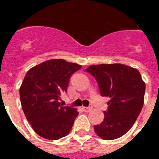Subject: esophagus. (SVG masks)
<instances>
[{
    "label": "esophagus",
    "instance_id": "1",
    "mask_svg": "<svg viewBox=\"0 0 159 159\" xmlns=\"http://www.w3.org/2000/svg\"><path fill=\"white\" fill-rule=\"evenodd\" d=\"M82 109L84 112H88L92 110V107H83Z\"/></svg>",
    "mask_w": 159,
    "mask_h": 159
}]
</instances>
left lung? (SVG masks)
Segmentation results:
<instances>
[{"instance_id": "left-lung-1", "label": "left lung", "mask_w": 159, "mask_h": 159, "mask_svg": "<svg viewBox=\"0 0 159 159\" xmlns=\"http://www.w3.org/2000/svg\"><path fill=\"white\" fill-rule=\"evenodd\" d=\"M102 96L110 98L104 119L94 130L99 137L113 140L125 134L139 116L144 103L146 85L139 71L119 64L88 67Z\"/></svg>"}]
</instances>
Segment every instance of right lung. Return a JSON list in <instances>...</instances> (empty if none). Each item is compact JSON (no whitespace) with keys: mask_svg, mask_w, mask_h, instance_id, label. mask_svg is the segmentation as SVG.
I'll list each match as a JSON object with an SVG mask.
<instances>
[{"mask_svg":"<svg viewBox=\"0 0 159 159\" xmlns=\"http://www.w3.org/2000/svg\"><path fill=\"white\" fill-rule=\"evenodd\" d=\"M80 68L79 64L55 59L35 66L25 75L20 88L22 109L41 137L57 140L71 131L79 112L60 104V96L67 92L71 75Z\"/></svg>","mask_w":159,"mask_h":159,"instance_id":"obj_1","label":"right lung"}]
</instances>
